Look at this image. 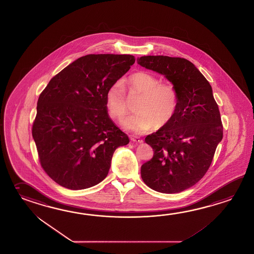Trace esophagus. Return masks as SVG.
I'll use <instances>...</instances> for the list:
<instances>
[{"label": "esophagus", "mask_w": 254, "mask_h": 254, "mask_svg": "<svg viewBox=\"0 0 254 254\" xmlns=\"http://www.w3.org/2000/svg\"><path fill=\"white\" fill-rule=\"evenodd\" d=\"M130 139H131L132 141L136 142V143H142V142H143L142 139L137 138V137H130Z\"/></svg>", "instance_id": "obj_1"}]
</instances>
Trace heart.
Instances as JSON below:
<instances>
[{
  "instance_id": "obj_1",
  "label": "heart",
  "mask_w": 254,
  "mask_h": 254,
  "mask_svg": "<svg viewBox=\"0 0 254 254\" xmlns=\"http://www.w3.org/2000/svg\"><path fill=\"white\" fill-rule=\"evenodd\" d=\"M129 98L140 96L136 106L137 114L122 123L125 129L138 134L169 125L179 107V92L172 83L160 82L148 72H137L129 75L125 83L121 80L110 85L105 95V105L110 117L121 121L127 115Z\"/></svg>"
}]
</instances>
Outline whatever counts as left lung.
I'll use <instances>...</instances> for the list:
<instances>
[{"instance_id": "1", "label": "left lung", "mask_w": 254, "mask_h": 254, "mask_svg": "<svg viewBox=\"0 0 254 254\" xmlns=\"http://www.w3.org/2000/svg\"><path fill=\"white\" fill-rule=\"evenodd\" d=\"M138 64L165 75L179 96L173 120L145 138L154 154L141 166V179L155 191L179 193L204 177L223 139L218 105L208 81L189 60L144 56Z\"/></svg>"}]
</instances>
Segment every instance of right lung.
<instances>
[{
    "label": "right lung",
    "mask_w": 254,
    "mask_h": 254,
    "mask_svg": "<svg viewBox=\"0 0 254 254\" xmlns=\"http://www.w3.org/2000/svg\"><path fill=\"white\" fill-rule=\"evenodd\" d=\"M134 62L131 55L84 56L41 92L32 137L42 169L56 183L72 190L98 184L115 149L129 143L109 118L105 95Z\"/></svg>",
    "instance_id": "obj_1"
}]
</instances>
